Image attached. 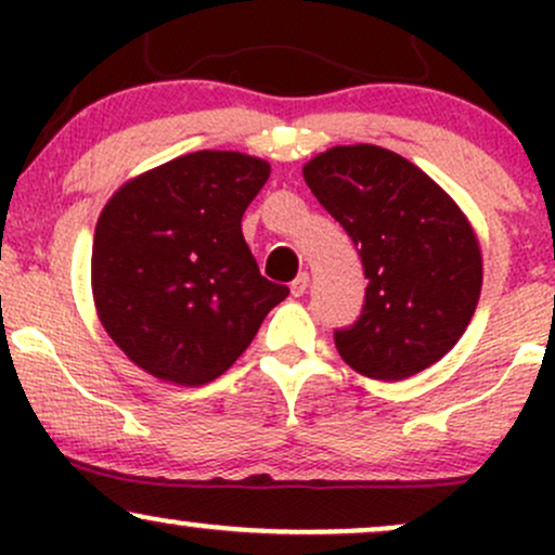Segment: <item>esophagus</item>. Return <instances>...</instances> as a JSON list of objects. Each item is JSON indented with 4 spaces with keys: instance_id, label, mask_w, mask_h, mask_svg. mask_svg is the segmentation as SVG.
I'll return each mask as SVG.
<instances>
[{
    "instance_id": "esophagus-1",
    "label": "esophagus",
    "mask_w": 555,
    "mask_h": 555,
    "mask_svg": "<svg viewBox=\"0 0 555 555\" xmlns=\"http://www.w3.org/2000/svg\"><path fill=\"white\" fill-rule=\"evenodd\" d=\"M308 282H310V276L308 273H299V276L295 279V282L289 284V292H292V297H302L305 295V289H308Z\"/></svg>"
}]
</instances>
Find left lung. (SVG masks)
Returning <instances> with one entry per match:
<instances>
[{"mask_svg":"<svg viewBox=\"0 0 555 555\" xmlns=\"http://www.w3.org/2000/svg\"><path fill=\"white\" fill-rule=\"evenodd\" d=\"M326 211L360 247L365 305L334 341L349 367L404 380L438 362L473 321L482 253L441 184L380 145H334L302 167Z\"/></svg>","mask_w":555,"mask_h":555,"instance_id":"obj_1","label":"left lung"}]
</instances>
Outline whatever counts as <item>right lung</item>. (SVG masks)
I'll return each instance as SVG.
<instances>
[{
  "label": "right lung",
  "mask_w": 555,
  "mask_h": 555,
  "mask_svg": "<svg viewBox=\"0 0 555 555\" xmlns=\"http://www.w3.org/2000/svg\"><path fill=\"white\" fill-rule=\"evenodd\" d=\"M269 175L263 158L195 151L109 197L93 234V302L140 371L177 386L211 384L289 295L260 276L242 237V214Z\"/></svg>",
  "instance_id": "right-lung-1"
}]
</instances>
